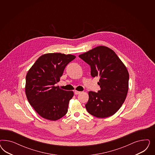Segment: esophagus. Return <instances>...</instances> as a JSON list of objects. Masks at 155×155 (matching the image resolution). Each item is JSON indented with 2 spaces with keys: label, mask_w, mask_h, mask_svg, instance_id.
Masks as SVG:
<instances>
[{
  "label": "esophagus",
  "mask_w": 155,
  "mask_h": 155,
  "mask_svg": "<svg viewBox=\"0 0 155 155\" xmlns=\"http://www.w3.org/2000/svg\"><path fill=\"white\" fill-rule=\"evenodd\" d=\"M80 93H81V91H77V90L74 91V94H75V95H78V94H80Z\"/></svg>",
  "instance_id": "34e87169"
}]
</instances>
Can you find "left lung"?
<instances>
[{"label":"left lung","mask_w":155,"mask_h":155,"mask_svg":"<svg viewBox=\"0 0 155 155\" xmlns=\"http://www.w3.org/2000/svg\"><path fill=\"white\" fill-rule=\"evenodd\" d=\"M79 57L90 66L93 77L100 78L101 90L89 92L87 111L99 118L112 116L126 98L129 74L126 66L112 49L104 46L95 47Z\"/></svg>","instance_id":"1"}]
</instances>
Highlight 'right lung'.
I'll use <instances>...</instances> for the list:
<instances>
[{
  "mask_svg": "<svg viewBox=\"0 0 155 155\" xmlns=\"http://www.w3.org/2000/svg\"><path fill=\"white\" fill-rule=\"evenodd\" d=\"M75 58L60 53H47L40 57L28 71L25 94L29 103L41 117L57 120L68 112L73 91L54 84L60 80L66 65Z\"/></svg>",
  "mask_w": 155,
  "mask_h": 155,
  "instance_id": "1",
  "label": "right lung"
}]
</instances>
